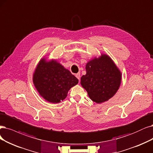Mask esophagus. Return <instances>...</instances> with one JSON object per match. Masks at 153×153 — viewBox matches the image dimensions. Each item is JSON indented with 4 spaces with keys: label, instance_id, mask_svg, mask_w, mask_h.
Segmentation results:
<instances>
[{
    "label": "esophagus",
    "instance_id": "esophagus-1",
    "mask_svg": "<svg viewBox=\"0 0 153 153\" xmlns=\"http://www.w3.org/2000/svg\"><path fill=\"white\" fill-rule=\"evenodd\" d=\"M76 77L79 80L80 79V73H77V74H76Z\"/></svg>",
    "mask_w": 153,
    "mask_h": 153
}]
</instances>
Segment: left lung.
Segmentation results:
<instances>
[{"label":"left lung","mask_w":153,"mask_h":153,"mask_svg":"<svg viewBox=\"0 0 153 153\" xmlns=\"http://www.w3.org/2000/svg\"><path fill=\"white\" fill-rule=\"evenodd\" d=\"M86 71L81 84L92 101L101 103L114 97L120 86L122 74L109 56L102 54L89 61Z\"/></svg>","instance_id":"1"}]
</instances>
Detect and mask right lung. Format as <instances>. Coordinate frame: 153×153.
Returning <instances> with one entry per match:
<instances>
[{
    "mask_svg": "<svg viewBox=\"0 0 153 153\" xmlns=\"http://www.w3.org/2000/svg\"><path fill=\"white\" fill-rule=\"evenodd\" d=\"M33 81L45 100L57 103L67 97L68 91L79 80L56 60L47 61L43 58L33 74Z\"/></svg>",
    "mask_w": 153,
    "mask_h": 153,
    "instance_id": "1",
    "label": "right lung"
}]
</instances>
